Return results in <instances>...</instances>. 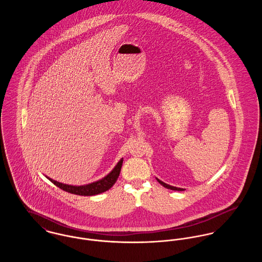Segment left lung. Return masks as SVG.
I'll return each mask as SVG.
<instances>
[{
	"instance_id": "8db88e82",
	"label": "left lung",
	"mask_w": 262,
	"mask_h": 262,
	"mask_svg": "<svg viewBox=\"0 0 262 262\" xmlns=\"http://www.w3.org/2000/svg\"><path fill=\"white\" fill-rule=\"evenodd\" d=\"M157 181H158V183H159L160 185H162L163 187H166V188H169V189H172V190H184L183 188H180V187H171V186H169V185H166V184H164L163 182H161V181H159V180H157Z\"/></svg>"
}]
</instances>
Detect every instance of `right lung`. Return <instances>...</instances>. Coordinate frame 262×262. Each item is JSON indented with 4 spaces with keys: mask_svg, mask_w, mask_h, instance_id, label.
<instances>
[{
    "mask_svg": "<svg viewBox=\"0 0 262 262\" xmlns=\"http://www.w3.org/2000/svg\"><path fill=\"white\" fill-rule=\"evenodd\" d=\"M123 164V159H121L118 164L115 166V168L112 171L105 177L104 179L93 183V184H89L85 186H79V187H75V186H70V185H64L61 183H58L56 181H53L51 179H48L52 184H54L56 187L71 192V193H75L78 195H95V194H99L101 192H104L108 189H110L111 187L115 185V183L117 182V179L120 174L121 171V167Z\"/></svg>",
    "mask_w": 262,
    "mask_h": 262,
    "instance_id": "right-lung-1",
    "label": "right lung"
}]
</instances>
